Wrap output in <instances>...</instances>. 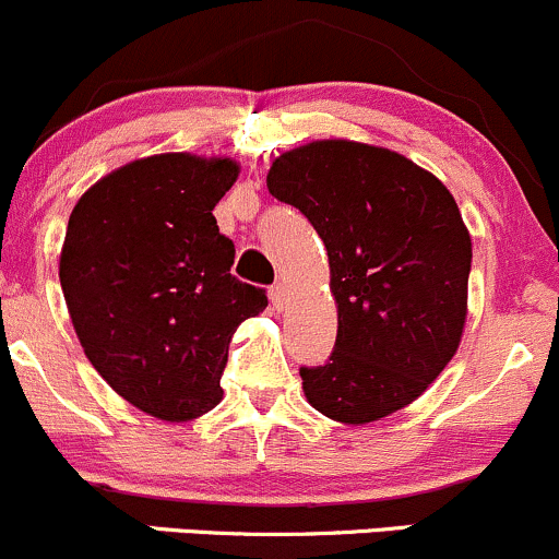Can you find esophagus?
Listing matches in <instances>:
<instances>
[{
  "mask_svg": "<svg viewBox=\"0 0 559 559\" xmlns=\"http://www.w3.org/2000/svg\"><path fill=\"white\" fill-rule=\"evenodd\" d=\"M269 298H272V306H274V309H277V311L285 309V306H287V290H285V285H280V282H277V285H274L272 290H269Z\"/></svg>",
  "mask_w": 559,
  "mask_h": 559,
  "instance_id": "1",
  "label": "esophagus"
}]
</instances>
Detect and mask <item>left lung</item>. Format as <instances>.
<instances>
[{
	"label": "left lung",
	"instance_id": "left-lung-1",
	"mask_svg": "<svg viewBox=\"0 0 559 559\" xmlns=\"http://www.w3.org/2000/svg\"><path fill=\"white\" fill-rule=\"evenodd\" d=\"M266 186L322 237L338 304L333 354L301 368L309 405L341 424L411 405L464 333L472 239L453 194L416 162L354 141L280 154Z\"/></svg>",
	"mask_w": 559,
	"mask_h": 559
}]
</instances>
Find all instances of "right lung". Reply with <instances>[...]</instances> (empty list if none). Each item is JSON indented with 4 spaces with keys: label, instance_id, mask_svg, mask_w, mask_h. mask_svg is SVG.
Returning <instances> with one entry per match:
<instances>
[{
    "label": "right lung",
    "instance_id": "1",
    "mask_svg": "<svg viewBox=\"0 0 559 559\" xmlns=\"http://www.w3.org/2000/svg\"><path fill=\"white\" fill-rule=\"evenodd\" d=\"M237 176L234 159L157 154L71 210L61 287L76 338L119 397L162 421L218 405L234 330L269 304L231 274L234 242L213 215Z\"/></svg>",
    "mask_w": 559,
    "mask_h": 559
}]
</instances>
